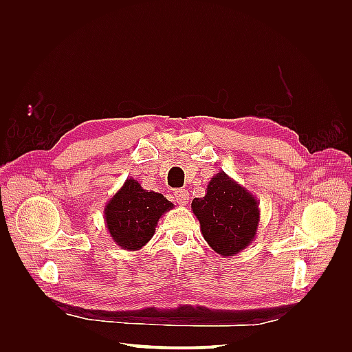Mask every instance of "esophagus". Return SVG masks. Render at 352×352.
Returning a JSON list of instances; mask_svg holds the SVG:
<instances>
[{
	"label": "esophagus",
	"instance_id": "34e87169",
	"mask_svg": "<svg viewBox=\"0 0 352 352\" xmlns=\"http://www.w3.org/2000/svg\"><path fill=\"white\" fill-rule=\"evenodd\" d=\"M175 198H176V201H177V204L186 206L188 201H189L188 190H185V189H177V190H175Z\"/></svg>",
	"mask_w": 352,
	"mask_h": 352
}]
</instances>
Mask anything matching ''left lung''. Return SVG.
I'll return each mask as SVG.
<instances>
[{"mask_svg": "<svg viewBox=\"0 0 352 352\" xmlns=\"http://www.w3.org/2000/svg\"><path fill=\"white\" fill-rule=\"evenodd\" d=\"M210 247L230 257L252 243L260 223L258 201L225 172L212 176L206 195L190 204Z\"/></svg>", "mask_w": 352, "mask_h": 352, "instance_id": "obj_1", "label": "left lung"}]
</instances>
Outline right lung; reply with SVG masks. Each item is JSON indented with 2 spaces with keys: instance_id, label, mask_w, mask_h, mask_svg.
I'll return each instance as SVG.
<instances>
[{
  "instance_id": "right-lung-1",
  "label": "right lung",
  "mask_w": 352,
  "mask_h": 352,
  "mask_svg": "<svg viewBox=\"0 0 352 352\" xmlns=\"http://www.w3.org/2000/svg\"><path fill=\"white\" fill-rule=\"evenodd\" d=\"M172 208L173 202L166 197L146 190L138 180L127 177L105 204V228L122 250L138 251L154 236L160 217Z\"/></svg>"
}]
</instances>
